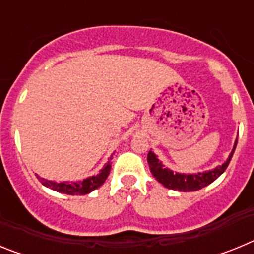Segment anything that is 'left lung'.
Wrapping results in <instances>:
<instances>
[{"label":"left lung","instance_id":"8db88e82","mask_svg":"<svg viewBox=\"0 0 254 254\" xmlns=\"http://www.w3.org/2000/svg\"><path fill=\"white\" fill-rule=\"evenodd\" d=\"M238 140H235L234 147L233 151L229 155L228 160L224 164L216 167L215 169L208 170V172L203 173H196V174H181V173H174L173 170L168 169L159 161L156 158V155L152 151H149L147 154V163H149L150 172L152 173V176L156 178L159 183L164 186V187L170 188V190H181V192H193V190H198L201 188L206 187L214 181H216L228 168L229 163L232 160V156L234 154L235 146H237Z\"/></svg>","mask_w":254,"mask_h":254}]
</instances>
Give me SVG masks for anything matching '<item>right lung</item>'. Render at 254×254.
<instances>
[{"label": "right lung", "instance_id": "1", "mask_svg": "<svg viewBox=\"0 0 254 254\" xmlns=\"http://www.w3.org/2000/svg\"><path fill=\"white\" fill-rule=\"evenodd\" d=\"M111 160L105 164L104 168L100 170L99 174L89 177V178L84 179V181L71 182V183H69V182L47 181V179L39 178V177H38V178H39V181L42 182V185L51 188V190H57V192H61V193L71 194V196H81V194L90 193V192H93V190H96V188H99L100 186L104 183L105 179H107L108 176H109V173H111V168H112Z\"/></svg>", "mask_w": 254, "mask_h": 254}]
</instances>
